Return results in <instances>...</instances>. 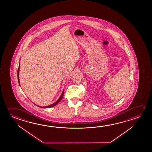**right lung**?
<instances>
[{"mask_svg":"<svg viewBox=\"0 0 152 152\" xmlns=\"http://www.w3.org/2000/svg\"><path fill=\"white\" fill-rule=\"evenodd\" d=\"M20 62H19V67H18V81L19 85H20V79H19V72H20ZM64 90H63L62 93H61V96H60V97L58 99V100L56 102H55V103H53V104L50 105H48V106H46V107H41V106H39V105H37L35 104H34V103H34V104L36 105H37V107H41V108H44V109H45V108H50V107H54L55 105H56L59 102H60L61 100L62 99L63 96H64Z\"/></svg>","mask_w":152,"mask_h":152,"instance_id":"right-lung-1","label":"right lung"}]
</instances>
